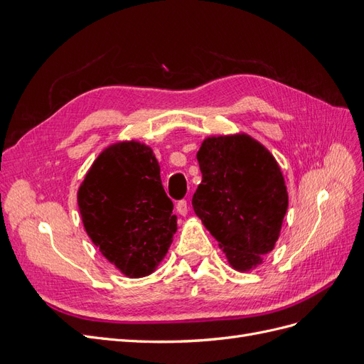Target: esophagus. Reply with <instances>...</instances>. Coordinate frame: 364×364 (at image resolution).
Wrapping results in <instances>:
<instances>
[{
    "instance_id": "obj_1",
    "label": "esophagus",
    "mask_w": 364,
    "mask_h": 364,
    "mask_svg": "<svg viewBox=\"0 0 364 364\" xmlns=\"http://www.w3.org/2000/svg\"><path fill=\"white\" fill-rule=\"evenodd\" d=\"M176 211H178L181 215L188 214V202H186L185 199L179 200L178 205H176Z\"/></svg>"
}]
</instances>
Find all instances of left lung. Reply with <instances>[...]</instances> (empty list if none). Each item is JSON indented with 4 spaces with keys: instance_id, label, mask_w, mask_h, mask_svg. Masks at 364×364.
Returning a JSON list of instances; mask_svg holds the SVG:
<instances>
[{
    "instance_id": "left-lung-1",
    "label": "left lung",
    "mask_w": 364,
    "mask_h": 364,
    "mask_svg": "<svg viewBox=\"0 0 364 364\" xmlns=\"http://www.w3.org/2000/svg\"><path fill=\"white\" fill-rule=\"evenodd\" d=\"M202 182L194 213L235 270H249L272 252L289 206L279 165L246 135L208 138L197 153Z\"/></svg>"
}]
</instances>
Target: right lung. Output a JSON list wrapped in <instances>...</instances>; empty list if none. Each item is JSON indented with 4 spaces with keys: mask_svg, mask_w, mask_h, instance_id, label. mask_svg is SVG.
I'll list each match as a JSON object with an SVG mask.
<instances>
[{
    "mask_svg": "<svg viewBox=\"0 0 364 364\" xmlns=\"http://www.w3.org/2000/svg\"><path fill=\"white\" fill-rule=\"evenodd\" d=\"M77 200L92 243L129 278L155 270L178 230L159 164L139 142L105 150L87 171Z\"/></svg>",
    "mask_w": 364,
    "mask_h": 364,
    "instance_id": "obj_1",
    "label": "right lung"
}]
</instances>
